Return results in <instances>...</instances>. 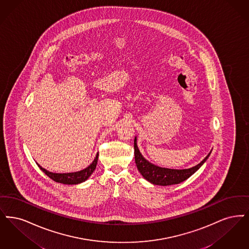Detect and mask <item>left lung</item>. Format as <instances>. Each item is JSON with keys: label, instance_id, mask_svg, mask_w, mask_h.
<instances>
[{"label": "left lung", "instance_id": "left-lung-1", "mask_svg": "<svg viewBox=\"0 0 249 249\" xmlns=\"http://www.w3.org/2000/svg\"><path fill=\"white\" fill-rule=\"evenodd\" d=\"M134 148H135V162L137 164V167L142 175V177L154 185H160V186H168L173 184H178L189 178L193 174H195L205 162L207 158L209 157L211 152L207 154L206 158L195 166L187 169H170V168H164L160 167L158 165H155L152 162L146 160L142 154H141L138 145H137V137H135L134 141Z\"/></svg>", "mask_w": 249, "mask_h": 249}]
</instances>
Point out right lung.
<instances>
[{
	"label": "right lung",
	"mask_w": 249,
	"mask_h": 249,
	"mask_svg": "<svg viewBox=\"0 0 249 249\" xmlns=\"http://www.w3.org/2000/svg\"><path fill=\"white\" fill-rule=\"evenodd\" d=\"M97 159H98V152H97L94 161L91 162L90 165H88L87 168H85L81 171H78V172H72V173H53V172L47 171L46 169L43 168L38 163L37 164L43 173L45 174L46 176H48L51 179H53L55 182L67 184V185H75V184L82 183V182L86 181L87 178L93 174L96 169V166H97Z\"/></svg>",
	"instance_id": "obj_1"
}]
</instances>
